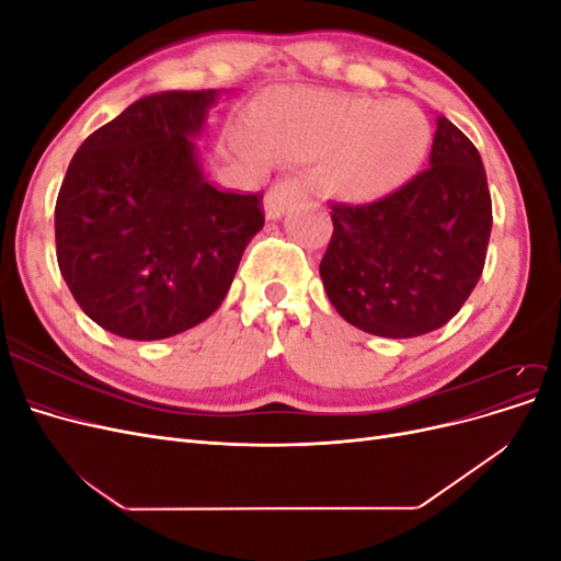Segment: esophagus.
Segmentation results:
<instances>
[{
    "label": "esophagus",
    "instance_id": "1",
    "mask_svg": "<svg viewBox=\"0 0 561 561\" xmlns=\"http://www.w3.org/2000/svg\"><path fill=\"white\" fill-rule=\"evenodd\" d=\"M307 194V186H304L301 180L297 178H283L274 186H271L266 201H264V210L268 219H280L287 210H290L295 203H299Z\"/></svg>",
    "mask_w": 561,
    "mask_h": 561
}]
</instances>
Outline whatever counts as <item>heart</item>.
Instances as JSON below:
<instances>
[{
    "instance_id": "b5f03b06",
    "label": "heart",
    "mask_w": 561,
    "mask_h": 561,
    "mask_svg": "<svg viewBox=\"0 0 561 561\" xmlns=\"http://www.w3.org/2000/svg\"><path fill=\"white\" fill-rule=\"evenodd\" d=\"M262 124L293 154H334L336 190L369 201L396 190L426 154L431 130L410 103L297 91L271 98Z\"/></svg>"
}]
</instances>
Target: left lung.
Masks as SVG:
<instances>
[{
    "label": "left lung",
    "mask_w": 561,
    "mask_h": 561,
    "mask_svg": "<svg viewBox=\"0 0 561 561\" xmlns=\"http://www.w3.org/2000/svg\"><path fill=\"white\" fill-rule=\"evenodd\" d=\"M332 225L320 278L339 316L388 339L443 328L486 260L491 196L480 151L437 116L426 171L375 203H332Z\"/></svg>",
    "instance_id": "8db88e82"
}]
</instances>
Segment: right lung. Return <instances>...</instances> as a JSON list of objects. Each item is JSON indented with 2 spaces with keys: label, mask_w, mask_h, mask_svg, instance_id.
<instances>
[{
  "label": "right lung",
  "mask_w": 561,
  "mask_h": 561,
  "mask_svg": "<svg viewBox=\"0 0 561 561\" xmlns=\"http://www.w3.org/2000/svg\"><path fill=\"white\" fill-rule=\"evenodd\" d=\"M217 91L135 100L91 133L56 201V254L72 297L112 334L157 342L192 330L227 297L262 194L217 190L196 145Z\"/></svg>",
  "instance_id": "right-lung-1"
}]
</instances>
